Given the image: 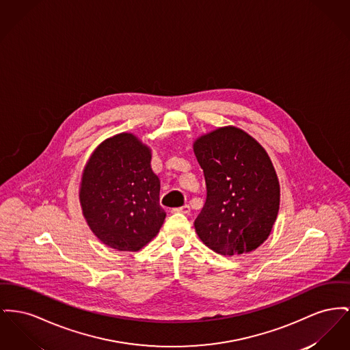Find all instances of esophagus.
<instances>
[{
  "mask_svg": "<svg viewBox=\"0 0 350 350\" xmlns=\"http://www.w3.org/2000/svg\"><path fill=\"white\" fill-rule=\"evenodd\" d=\"M172 213H183V214H189L190 213V206L184 205L181 207H176L172 210Z\"/></svg>",
  "mask_w": 350,
  "mask_h": 350,
  "instance_id": "1",
  "label": "esophagus"
}]
</instances>
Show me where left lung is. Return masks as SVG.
<instances>
[{
	"label": "left lung",
	"mask_w": 350,
	"mask_h": 350,
	"mask_svg": "<svg viewBox=\"0 0 350 350\" xmlns=\"http://www.w3.org/2000/svg\"><path fill=\"white\" fill-rule=\"evenodd\" d=\"M206 201L194 227L206 246L241 255L260 246L276 221L280 187L267 152L242 129L226 126L200 137Z\"/></svg>",
	"instance_id": "obj_1"
}]
</instances>
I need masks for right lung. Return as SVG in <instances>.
I'll use <instances>...</instances> for the list:
<instances>
[{
	"label": "right lung",
	"instance_id": "right-lung-1",
	"mask_svg": "<svg viewBox=\"0 0 350 350\" xmlns=\"http://www.w3.org/2000/svg\"><path fill=\"white\" fill-rule=\"evenodd\" d=\"M150 150L131 133L99 145L84 167L81 204L88 226L104 245L139 251L164 224L160 180Z\"/></svg>",
	"mask_w": 350,
	"mask_h": 350
}]
</instances>
